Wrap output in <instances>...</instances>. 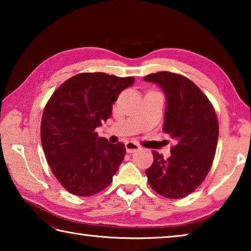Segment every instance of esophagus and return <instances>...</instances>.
I'll use <instances>...</instances> for the list:
<instances>
[{
    "mask_svg": "<svg viewBox=\"0 0 251 251\" xmlns=\"http://www.w3.org/2000/svg\"><path fill=\"white\" fill-rule=\"evenodd\" d=\"M125 147H126V151L127 152H135L141 150V146L137 145L136 143H133V142H127L125 144Z\"/></svg>",
    "mask_w": 251,
    "mask_h": 251,
    "instance_id": "1",
    "label": "esophagus"
}]
</instances>
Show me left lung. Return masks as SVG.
Returning a JSON list of instances; mask_svg holds the SVG:
<instances>
[{
  "label": "left lung",
  "mask_w": 251,
  "mask_h": 251,
  "mask_svg": "<svg viewBox=\"0 0 251 251\" xmlns=\"http://www.w3.org/2000/svg\"><path fill=\"white\" fill-rule=\"evenodd\" d=\"M144 79L159 85L166 95L163 129L176 142L168 158L152 151L154 161L145 172L148 184L166 198H184L201 185L215 158L219 135L215 108L185 76L157 72Z\"/></svg>",
  "instance_id": "1"
}]
</instances>
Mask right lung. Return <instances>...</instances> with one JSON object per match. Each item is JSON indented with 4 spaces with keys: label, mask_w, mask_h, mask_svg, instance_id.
<instances>
[{
    "label": "right lung",
    "mask_w": 251,
    "mask_h": 251,
    "mask_svg": "<svg viewBox=\"0 0 251 251\" xmlns=\"http://www.w3.org/2000/svg\"><path fill=\"white\" fill-rule=\"evenodd\" d=\"M134 77L80 73L63 83L45 105L41 141L46 160L61 185L88 197L113 181L125 157L123 143L109 144L96 128L112 115L113 104Z\"/></svg>",
    "instance_id": "add662e5"
}]
</instances>
